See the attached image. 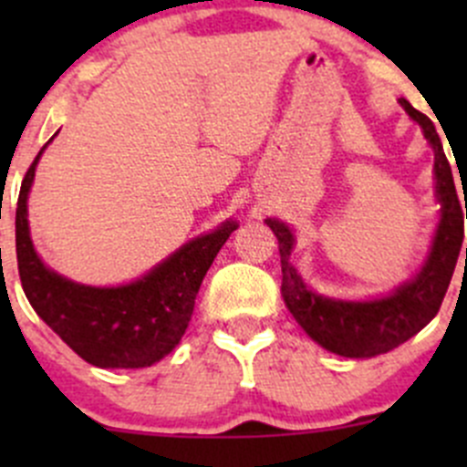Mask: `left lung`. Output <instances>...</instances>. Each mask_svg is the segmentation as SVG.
Instances as JSON below:
<instances>
[{
  "label": "left lung",
  "instance_id": "8db88e82",
  "mask_svg": "<svg viewBox=\"0 0 467 467\" xmlns=\"http://www.w3.org/2000/svg\"><path fill=\"white\" fill-rule=\"evenodd\" d=\"M400 106L418 121L427 142L434 149L436 199L441 203V221L431 242L430 255L420 271L400 285L390 296L375 300H337L309 289L289 262L294 251V233L277 219H266L280 244L282 298L300 327L325 350L350 359H368L384 355L420 332L441 309L445 291L454 275L463 244V203H459L451 167L442 150L434 124L427 115L400 99ZM463 182V181H461ZM467 219V205H465ZM467 260V248H465Z\"/></svg>",
  "mask_w": 467,
  "mask_h": 467
}]
</instances>
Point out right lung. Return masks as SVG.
<instances>
[{
  "instance_id": "add662e5",
  "label": "right lung",
  "mask_w": 467,
  "mask_h": 467,
  "mask_svg": "<svg viewBox=\"0 0 467 467\" xmlns=\"http://www.w3.org/2000/svg\"><path fill=\"white\" fill-rule=\"evenodd\" d=\"M47 144L26 171L17 199L16 253L22 289L37 317L88 364L146 368L181 343L207 268L237 223L225 221L212 233L192 239L130 285H78L45 266L29 234L26 199Z\"/></svg>"
}]
</instances>
